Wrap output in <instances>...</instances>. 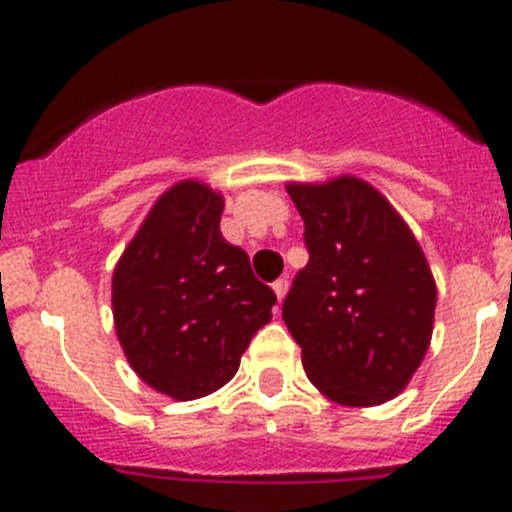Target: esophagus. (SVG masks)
<instances>
[{"instance_id":"obj_1","label":"esophagus","mask_w":512,"mask_h":512,"mask_svg":"<svg viewBox=\"0 0 512 512\" xmlns=\"http://www.w3.org/2000/svg\"><path fill=\"white\" fill-rule=\"evenodd\" d=\"M287 289H289V279L287 277H282V279H277V282H274V295H277L279 302L284 300V295H287Z\"/></svg>"}]
</instances>
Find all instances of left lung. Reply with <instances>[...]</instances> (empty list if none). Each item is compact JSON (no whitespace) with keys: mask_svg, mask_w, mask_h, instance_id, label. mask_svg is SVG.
Returning <instances> with one entry per match:
<instances>
[{"mask_svg":"<svg viewBox=\"0 0 512 512\" xmlns=\"http://www.w3.org/2000/svg\"><path fill=\"white\" fill-rule=\"evenodd\" d=\"M305 220V269L282 318L310 382L341 405H379L410 382L431 343L436 284L418 241L354 176L289 184Z\"/></svg>","mask_w":512,"mask_h":512,"instance_id":"obj_1","label":"left lung"}]
</instances>
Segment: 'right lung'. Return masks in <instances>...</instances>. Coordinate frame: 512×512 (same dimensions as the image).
<instances>
[{
    "label": "right lung",
    "instance_id": "obj_1",
    "mask_svg": "<svg viewBox=\"0 0 512 512\" xmlns=\"http://www.w3.org/2000/svg\"><path fill=\"white\" fill-rule=\"evenodd\" d=\"M223 197L200 182L153 205L112 277L117 338L153 390L197 400L238 372L271 318L274 289L253 277L248 253L220 233Z\"/></svg>",
    "mask_w": 512,
    "mask_h": 512
}]
</instances>
